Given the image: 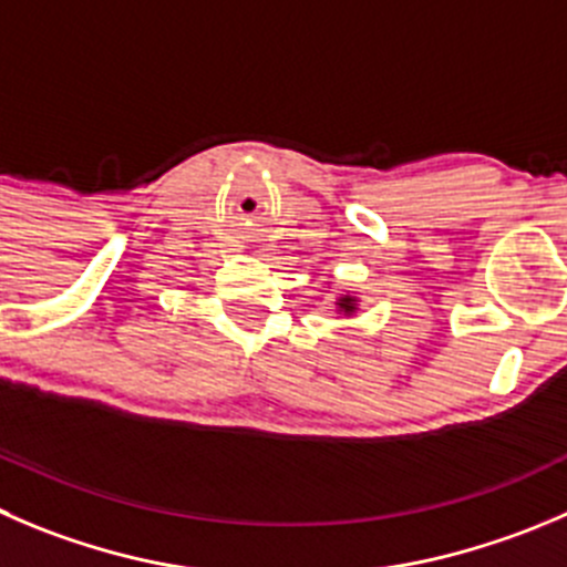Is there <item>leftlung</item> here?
<instances>
[{"instance_id": "8db88e82", "label": "left lung", "mask_w": 567, "mask_h": 567, "mask_svg": "<svg viewBox=\"0 0 567 567\" xmlns=\"http://www.w3.org/2000/svg\"><path fill=\"white\" fill-rule=\"evenodd\" d=\"M337 309L342 311V315H353V311H355V298H353V295H342V298L337 300Z\"/></svg>"}]
</instances>
